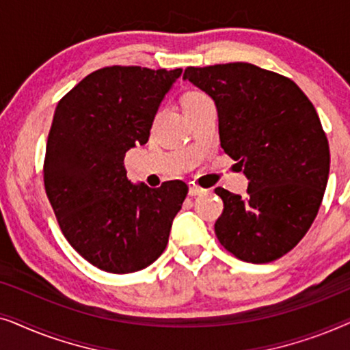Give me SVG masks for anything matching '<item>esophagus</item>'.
Segmentation results:
<instances>
[{"instance_id": "esophagus-1", "label": "esophagus", "mask_w": 350, "mask_h": 350, "mask_svg": "<svg viewBox=\"0 0 350 350\" xmlns=\"http://www.w3.org/2000/svg\"><path fill=\"white\" fill-rule=\"evenodd\" d=\"M204 193H205V189H202L198 185H191L189 186V196H200V194H204Z\"/></svg>"}]
</instances>
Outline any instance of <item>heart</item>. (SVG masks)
Listing matches in <instances>:
<instances>
[{
	"label": "heart",
	"mask_w": 350,
	"mask_h": 350,
	"mask_svg": "<svg viewBox=\"0 0 350 350\" xmlns=\"http://www.w3.org/2000/svg\"><path fill=\"white\" fill-rule=\"evenodd\" d=\"M205 100H210L207 95L199 92V90H191V92L185 94L183 100H181V105H183V109L186 111V109H189L191 107H194V105H199L205 102Z\"/></svg>",
	"instance_id": "heart-1"
}]
</instances>
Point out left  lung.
<instances>
[{"instance_id": "1", "label": "left lung", "mask_w": 350, "mask_h": 350, "mask_svg": "<svg viewBox=\"0 0 350 350\" xmlns=\"http://www.w3.org/2000/svg\"><path fill=\"white\" fill-rule=\"evenodd\" d=\"M183 79L217 105L219 143L248 178V196L223 199L215 234L247 262L279 260L298 245L322 204L329 146L314 105L286 76L234 62L188 66Z\"/></svg>"}]
</instances>
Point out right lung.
<instances>
[{
	"instance_id": "1",
	"label": "right lung",
	"mask_w": 350,
	"mask_h": 350,
	"mask_svg": "<svg viewBox=\"0 0 350 350\" xmlns=\"http://www.w3.org/2000/svg\"><path fill=\"white\" fill-rule=\"evenodd\" d=\"M180 75L181 68L105 66L57 105L42 165L46 194L66 241L98 269L129 274L165 250L188 185H132L124 157L148 142Z\"/></svg>"
}]
</instances>
